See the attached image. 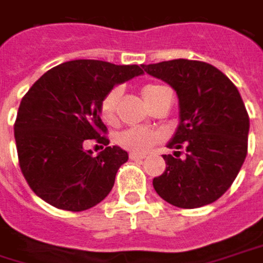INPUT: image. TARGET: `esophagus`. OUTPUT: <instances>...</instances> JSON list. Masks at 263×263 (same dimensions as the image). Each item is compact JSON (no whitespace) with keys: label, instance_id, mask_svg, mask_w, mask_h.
Listing matches in <instances>:
<instances>
[{"label":"esophagus","instance_id":"obj_1","mask_svg":"<svg viewBox=\"0 0 263 263\" xmlns=\"http://www.w3.org/2000/svg\"><path fill=\"white\" fill-rule=\"evenodd\" d=\"M146 156L144 155H138V153H129V159L131 161H143Z\"/></svg>","mask_w":263,"mask_h":263}]
</instances>
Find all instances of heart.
<instances>
[{
	"mask_svg": "<svg viewBox=\"0 0 263 263\" xmlns=\"http://www.w3.org/2000/svg\"><path fill=\"white\" fill-rule=\"evenodd\" d=\"M166 87L159 85H146L141 89V95L146 100L148 105H152L155 101L159 98V95L162 93ZM122 90L120 87H113L101 102V116L105 122H115L116 120V110L119 100H120ZM117 144L129 150L132 153H146L147 150L153 144H156L161 140V134L158 131H152L146 128H131L126 131L120 132L117 135Z\"/></svg>",
	"mask_w": 263,
	"mask_h": 263,
	"instance_id": "1",
	"label": "heart"
}]
</instances>
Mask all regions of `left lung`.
I'll use <instances>...</instances> for the list:
<instances>
[{
  "label": "left lung",
  "mask_w": 263,
  "mask_h": 263,
  "mask_svg": "<svg viewBox=\"0 0 263 263\" xmlns=\"http://www.w3.org/2000/svg\"><path fill=\"white\" fill-rule=\"evenodd\" d=\"M143 68L176 90L180 110V123L166 144L176 152L163 155L166 168L153 178V187L180 209L209 205L231 187L247 156L250 120L238 89L201 61L173 59ZM180 148L186 150L183 158Z\"/></svg>",
  "instance_id": "obj_1"
}]
</instances>
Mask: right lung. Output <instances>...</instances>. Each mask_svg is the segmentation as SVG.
<instances>
[{"mask_svg":"<svg viewBox=\"0 0 263 263\" xmlns=\"http://www.w3.org/2000/svg\"><path fill=\"white\" fill-rule=\"evenodd\" d=\"M144 74L143 65L77 59L44 72L25 95L14 123L19 165L29 187L47 204L67 211L92 209L110 193L128 153L105 147L97 156L87 140L108 144L101 134L102 98L116 85Z\"/></svg>","mask_w":263,"mask_h":263,"instance_id":"obj_1","label":"right lung"}]
</instances>
